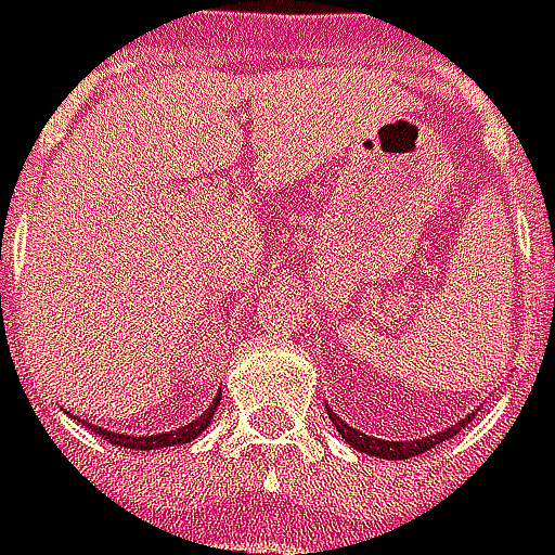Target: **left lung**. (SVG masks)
<instances>
[{
    "label": "left lung",
    "mask_w": 555,
    "mask_h": 555,
    "mask_svg": "<svg viewBox=\"0 0 555 555\" xmlns=\"http://www.w3.org/2000/svg\"><path fill=\"white\" fill-rule=\"evenodd\" d=\"M327 414H331L334 427L340 430V437H344L353 450L370 453V456H379V460H411V456H417V453H427L430 447H437V443H443V440L456 437V434H460V430L476 417V411H473L466 421L453 424L450 430H440V434H430V437H421V440H379V437H366V434H360L357 427H350V424H347L340 414H334L331 408H327Z\"/></svg>",
    "instance_id": "obj_1"
}]
</instances>
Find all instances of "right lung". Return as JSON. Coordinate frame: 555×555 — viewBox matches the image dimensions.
<instances>
[{
  "instance_id": "add662e5",
  "label": "right lung",
  "mask_w": 555,
  "mask_h": 555,
  "mask_svg": "<svg viewBox=\"0 0 555 555\" xmlns=\"http://www.w3.org/2000/svg\"><path fill=\"white\" fill-rule=\"evenodd\" d=\"M221 398V395H218ZM218 398H215V404L202 414V417H195L192 424H185V427H176V430H167V434H154V437H128V434H115V430H102V427H92L99 437H105L108 443H115V447H131V450H157V447H172V443H189V440H195L205 427H208V421L215 417V408H218Z\"/></svg>"
}]
</instances>
